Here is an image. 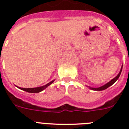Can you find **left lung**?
I'll return each mask as SVG.
<instances>
[{
    "instance_id": "left-lung-1",
    "label": "left lung",
    "mask_w": 129,
    "mask_h": 129,
    "mask_svg": "<svg viewBox=\"0 0 129 129\" xmlns=\"http://www.w3.org/2000/svg\"><path fill=\"white\" fill-rule=\"evenodd\" d=\"M122 67L121 68V70H120V72H119V74H118L117 76H116L114 78H113L111 81H110L109 82H108L106 84L104 85V86H101V87H100V88H90V89H92V90H97V91H100V90H105V89H106L107 88H108L109 86H110L111 85H112L113 84H114L115 82H116L117 80L118 79V78H119V76H120V74H121V72H122Z\"/></svg>"
}]
</instances>
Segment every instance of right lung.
Here are the masks:
<instances>
[{"mask_svg":"<svg viewBox=\"0 0 129 129\" xmlns=\"http://www.w3.org/2000/svg\"><path fill=\"white\" fill-rule=\"evenodd\" d=\"M54 82V80L51 81L49 83H48L47 84L43 86H41V87H37V88H19L21 90H24V91H26L27 92H30V93H38V92H41L42 90H43L44 89L49 86L50 84H51L53 82Z\"/></svg>","mask_w":129,"mask_h":129,"instance_id":"add662e5","label":"right lung"}]
</instances>
